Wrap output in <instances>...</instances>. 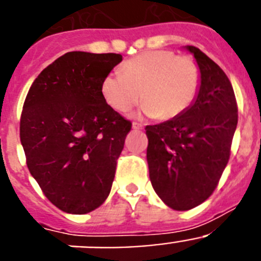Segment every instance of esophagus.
<instances>
[{"label": "esophagus", "mask_w": 261, "mask_h": 261, "mask_svg": "<svg viewBox=\"0 0 261 261\" xmlns=\"http://www.w3.org/2000/svg\"><path fill=\"white\" fill-rule=\"evenodd\" d=\"M132 129H135V130H140V129H144V125L140 123H132Z\"/></svg>", "instance_id": "34e87169"}]
</instances>
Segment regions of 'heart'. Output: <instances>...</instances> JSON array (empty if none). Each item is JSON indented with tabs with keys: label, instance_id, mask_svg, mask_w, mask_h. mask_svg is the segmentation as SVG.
Instances as JSON below:
<instances>
[{
	"label": "heart",
	"instance_id": "1",
	"mask_svg": "<svg viewBox=\"0 0 261 261\" xmlns=\"http://www.w3.org/2000/svg\"><path fill=\"white\" fill-rule=\"evenodd\" d=\"M199 87L200 71L191 57L147 50L128 60L121 73L106 75L102 95L117 112H126L142 98L140 114L171 120L192 105Z\"/></svg>",
	"mask_w": 261,
	"mask_h": 261
}]
</instances>
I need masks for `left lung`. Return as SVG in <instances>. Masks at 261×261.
I'll list each match as a JSON object with an SVG mask.
<instances>
[{"label":"left lung","instance_id":"obj_1","mask_svg":"<svg viewBox=\"0 0 261 261\" xmlns=\"http://www.w3.org/2000/svg\"><path fill=\"white\" fill-rule=\"evenodd\" d=\"M184 49L199 66L197 95L180 116L146 126L151 186L175 211H190L213 193L238 124L234 90L225 71L199 48Z\"/></svg>","mask_w":261,"mask_h":261}]
</instances>
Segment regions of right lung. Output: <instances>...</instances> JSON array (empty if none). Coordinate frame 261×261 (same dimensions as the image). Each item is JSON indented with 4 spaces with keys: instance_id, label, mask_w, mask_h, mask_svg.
I'll return each instance as SVG.
<instances>
[{
    "instance_id": "obj_1",
    "label": "right lung",
    "mask_w": 261,
    "mask_h": 261,
    "mask_svg": "<svg viewBox=\"0 0 261 261\" xmlns=\"http://www.w3.org/2000/svg\"><path fill=\"white\" fill-rule=\"evenodd\" d=\"M121 61L116 53H65L35 78L23 105L27 167L65 213H90L111 192L132 124L107 105L102 81Z\"/></svg>"
}]
</instances>
